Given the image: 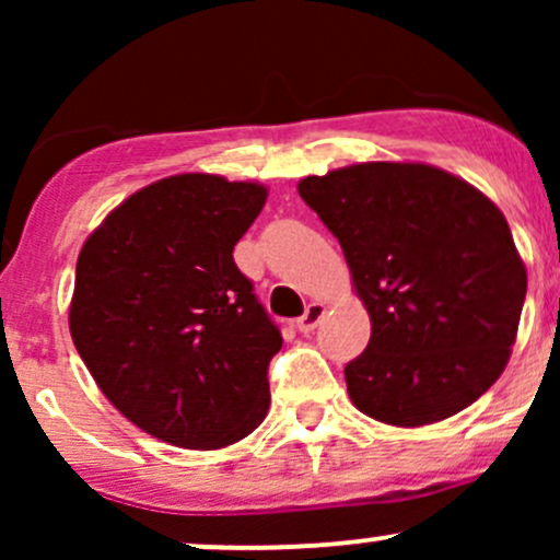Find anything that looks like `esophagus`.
I'll list each match as a JSON object with an SVG mask.
<instances>
[{"mask_svg":"<svg viewBox=\"0 0 560 560\" xmlns=\"http://www.w3.org/2000/svg\"><path fill=\"white\" fill-rule=\"evenodd\" d=\"M324 313H326L324 302H311V305L305 307V313H302V316L298 318V329H300L302 334H311V331L316 329V326L320 324V318H324Z\"/></svg>","mask_w":560,"mask_h":560,"instance_id":"34e87169","label":"esophagus"}]
</instances>
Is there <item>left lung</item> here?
I'll return each mask as SVG.
<instances>
[{
  "instance_id": "obj_1",
  "label": "left lung",
  "mask_w": 560,
  "mask_h": 560,
  "mask_svg": "<svg viewBox=\"0 0 560 560\" xmlns=\"http://www.w3.org/2000/svg\"><path fill=\"white\" fill-rule=\"evenodd\" d=\"M342 244L371 316L345 365L350 400L389 427L450 419L498 382L526 268L498 205L427 163H358L298 184Z\"/></svg>"
}]
</instances>
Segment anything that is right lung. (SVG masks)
I'll list each match as a JSON object with an SVG mask.
<instances>
[{"label":"right lung","mask_w":560,"mask_h":560,"mask_svg":"<svg viewBox=\"0 0 560 560\" xmlns=\"http://www.w3.org/2000/svg\"><path fill=\"white\" fill-rule=\"evenodd\" d=\"M268 189L178 173L133 191L83 242L70 337L96 387L147 434L234 445L271 405L281 334L234 262Z\"/></svg>","instance_id":"right-lung-1"}]
</instances>
